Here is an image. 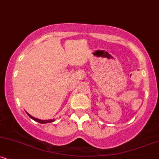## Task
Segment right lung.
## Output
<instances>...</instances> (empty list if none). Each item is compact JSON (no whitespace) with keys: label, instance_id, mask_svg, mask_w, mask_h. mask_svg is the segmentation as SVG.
Segmentation results:
<instances>
[{"label":"right lung","instance_id":"1","mask_svg":"<svg viewBox=\"0 0 159 159\" xmlns=\"http://www.w3.org/2000/svg\"><path fill=\"white\" fill-rule=\"evenodd\" d=\"M26 113H27V112H26ZM27 114L30 116V118H32V120H34L35 121H37V122L40 123V124H46V123H51V122H53V121H54V119H53V120H40V119L35 118V117H32V116L30 115V114L29 113H27Z\"/></svg>","mask_w":159,"mask_h":159}]
</instances>
